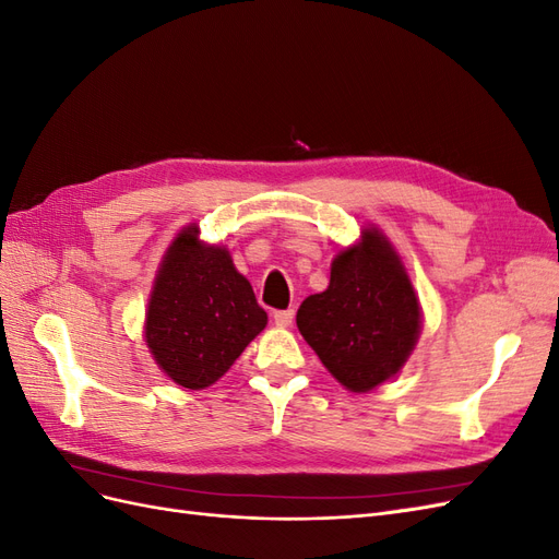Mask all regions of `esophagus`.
Segmentation results:
<instances>
[{"label":"esophagus","instance_id":"esophagus-1","mask_svg":"<svg viewBox=\"0 0 559 559\" xmlns=\"http://www.w3.org/2000/svg\"><path fill=\"white\" fill-rule=\"evenodd\" d=\"M273 319H275L277 326H292L294 310H277V312L273 314Z\"/></svg>","mask_w":559,"mask_h":559}]
</instances>
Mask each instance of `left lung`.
Here are the masks:
<instances>
[{
  "label": "left lung",
  "mask_w": 559,
  "mask_h": 559,
  "mask_svg": "<svg viewBox=\"0 0 559 559\" xmlns=\"http://www.w3.org/2000/svg\"><path fill=\"white\" fill-rule=\"evenodd\" d=\"M296 324L306 343L349 392H370L394 378L421 329L413 282L378 228L335 253L329 289L308 296Z\"/></svg>",
  "instance_id": "8db88e82"
}]
</instances>
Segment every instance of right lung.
Here are the masks:
<instances>
[{
	"instance_id": "right-lung-1",
	"label": "right lung",
	"mask_w": 559,
	"mask_h": 559,
	"mask_svg": "<svg viewBox=\"0 0 559 559\" xmlns=\"http://www.w3.org/2000/svg\"><path fill=\"white\" fill-rule=\"evenodd\" d=\"M198 233L186 226L167 247L144 324L158 368L183 389L214 384L267 324L228 249L200 242Z\"/></svg>"
}]
</instances>
